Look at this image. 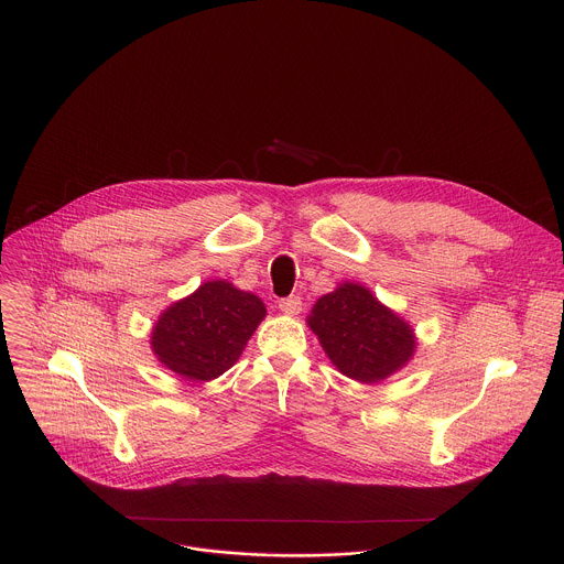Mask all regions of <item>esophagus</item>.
<instances>
[{
    "mask_svg": "<svg viewBox=\"0 0 564 564\" xmlns=\"http://www.w3.org/2000/svg\"><path fill=\"white\" fill-rule=\"evenodd\" d=\"M280 311L286 315H297L302 311V297L300 295H291L280 300Z\"/></svg>",
    "mask_w": 564,
    "mask_h": 564,
    "instance_id": "34e87169",
    "label": "esophagus"
}]
</instances>
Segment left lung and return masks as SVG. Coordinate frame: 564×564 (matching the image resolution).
I'll use <instances>...</instances> for the list:
<instances>
[{"label": "left lung", "instance_id": "obj_1", "mask_svg": "<svg viewBox=\"0 0 564 564\" xmlns=\"http://www.w3.org/2000/svg\"><path fill=\"white\" fill-rule=\"evenodd\" d=\"M306 324L333 366L359 383L388 379L416 350L414 328L359 282H341L322 295Z\"/></svg>", "mask_w": 564, "mask_h": 564}]
</instances>
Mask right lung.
<instances>
[{
  "instance_id": "obj_1",
  "label": "right lung",
  "mask_w": 564,
  "mask_h": 564,
  "mask_svg": "<svg viewBox=\"0 0 564 564\" xmlns=\"http://www.w3.org/2000/svg\"><path fill=\"white\" fill-rule=\"evenodd\" d=\"M267 317L264 302L227 280L203 282L156 319L150 344L156 359L187 381L227 372Z\"/></svg>"
}]
</instances>
